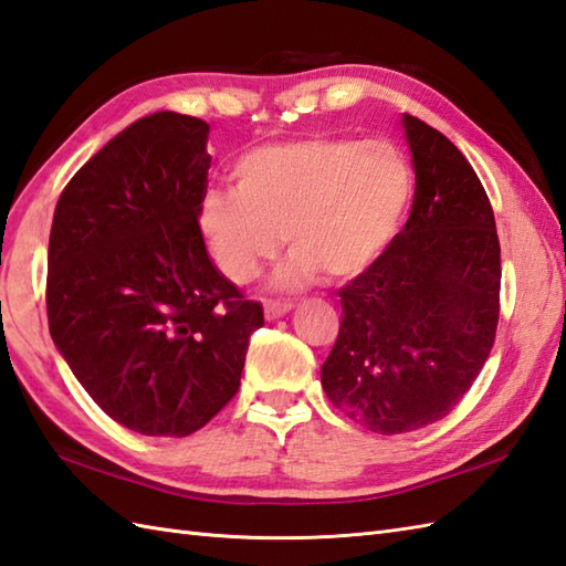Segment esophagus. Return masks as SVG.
<instances>
[{
  "mask_svg": "<svg viewBox=\"0 0 566 566\" xmlns=\"http://www.w3.org/2000/svg\"><path fill=\"white\" fill-rule=\"evenodd\" d=\"M291 310H293V303H266V307H263V312H266V319H271V322L281 319Z\"/></svg>",
  "mask_w": 566,
  "mask_h": 566,
  "instance_id": "34e87169",
  "label": "esophagus"
}]
</instances>
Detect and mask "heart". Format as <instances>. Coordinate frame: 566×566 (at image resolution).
<instances>
[{
  "instance_id": "obj_1",
  "label": "heart",
  "mask_w": 566,
  "mask_h": 566,
  "mask_svg": "<svg viewBox=\"0 0 566 566\" xmlns=\"http://www.w3.org/2000/svg\"><path fill=\"white\" fill-rule=\"evenodd\" d=\"M234 188H208L198 228L232 283L256 279L281 249L275 285L297 291L324 273H366L397 237L413 191L407 157L387 140L307 135L251 147L232 165Z\"/></svg>"
}]
</instances>
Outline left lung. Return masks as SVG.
<instances>
[{
  "label": "left lung",
  "mask_w": 566,
  "mask_h": 566,
  "mask_svg": "<svg viewBox=\"0 0 566 566\" xmlns=\"http://www.w3.org/2000/svg\"><path fill=\"white\" fill-rule=\"evenodd\" d=\"M401 125L417 174L411 216L338 291L342 326L322 366L332 405L382 436L455 409L494 346L501 287L494 210L470 161L409 113Z\"/></svg>",
  "instance_id": "left-lung-1"
}]
</instances>
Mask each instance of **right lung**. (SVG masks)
Listing matches in <instances>:
<instances>
[{
	"instance_id": "right-lung-1",
	"label": "right lung",
	"mask_w": 566,
	"mask_h": 566,
	"mask_svg": "<svg viewBox=\"0 0 566 566\" xmlns=\"http://www.w3.org/2000/svg\"><path fill=\"white\" fill-rule=\"evenodd\" d=\"M208 133L174 111L135 120L74 174L50 230V336L96 405L143 436L203 429L263 324L198 228Z\"/></svg>"
}]
</instances>
